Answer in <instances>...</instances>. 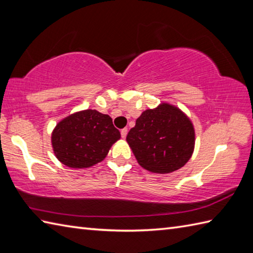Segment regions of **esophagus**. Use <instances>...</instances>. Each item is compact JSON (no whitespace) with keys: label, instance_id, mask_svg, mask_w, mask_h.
<instances>
[{"label":"esophagus","instance_id":"34e87169","mask_svg":"<svg viewBox=\"0 0 253 253\" xmlns=\"http://www.w3.org/2000/svg\"><path fill=\"white\" fill-rule=\"evenodd\" d=\"M127 132H128V129H127V128H123V129L121 130L122 138H126V136H127Z\"/></svg>","mask_w":253,"mask_h":253}]
</instances>
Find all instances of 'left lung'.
<instances>
[{
	"mask_svg": "<svg viewBox=\"0 0 253 253\" xmlns=\"http://www.w3.org/2000/svg\"><path fill=\"white\" fill-rule=\"evenodd\" d=\"M126 140L143 169L168 174L182 168L195 148V129L178 107L169 103L146 110Z\"/></svg>",
	"mask_w": 253,
	"mask_h": 253,
	"instance_id": "8db88e82",
	"label": "left lung"
}]
</instances>
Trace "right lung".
Masks as SVG:
<instances>
[{
  "mask_svg": "<svg viewBox=\"0 0 253 253\" xmlns=\"http://www.w3.org/2000/svg\"><path fill=\"white\" fill-rule=\"evenodd\" d=\"M120 138L121 132L109 115L84 110L58 123L51 139L60 162L72 169H87L104 160Z\"/></svg>",
  "mask_w": 253,
  "mask_h": 253,
  "instance_id": "1",
  "label": "right lung"
}]
</instances>
